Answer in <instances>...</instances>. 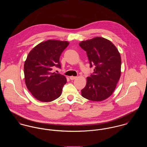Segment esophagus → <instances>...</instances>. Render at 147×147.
Masks as SVG:
<instances>
[{"mask_svg":"<svg viewBox=\"0 0 147 147\" xmlns=\"http://www.w3.org/2000/svg\"><path fill=\"white\" fill-rule=\"evenodd\" d=\"M76 78H77V77H76V76H70V77H69V79H70V80H75V79H76Z\"/></svg>","mask_w":147,"mask_h":147,"instance_id":"obj_1","label":"esophagus"}]
</instances>
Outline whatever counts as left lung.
Masks as SVG:
<instances>
[{
    "mask_svg": "<svg viewBox=\"0 0 147 147\" xmlns=\"http://www.w3.org/2000/svg\"><path fill=\"white\" fill-rule=\"evenodd\" d=\"M80 46L86 52L90 67L94 72L86 78L82 96L93 101H101L114 91L121 75V57L115 45L102 37L82 41Z\"/></svg>",
    "mask_w": 147,
    "mask_h": 147,
    "instance_id": "1",
    "label": "left lung"
}]
</instances>
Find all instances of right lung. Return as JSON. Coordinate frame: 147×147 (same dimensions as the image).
<instances>
[{
  "mask_svg": "<svg viewBox=\"0 0 147 147\" xmlns=\"http://www.w3.org/2000/svg\"><path fill=\"white\" fill-rule=\"evenodd\" d=\"M68 45L67 41L50 40L39 43L28 54L24 67L25 82L37 100L51 102L61 96L67 79L51 71L54 67L61 68L59 58Z\"/></svg>",
  "mask_w": 147,
  "mask_h": 147,
  "instance_id": "1",
  "label": "right lung"
}]
</instances>
